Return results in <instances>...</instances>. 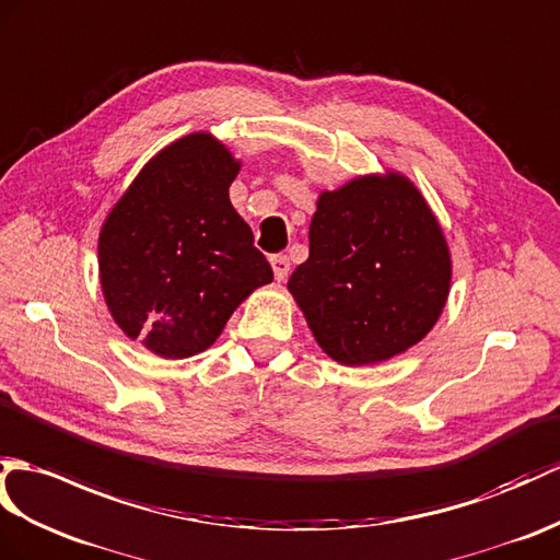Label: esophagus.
I'll list each match as a JSON object with an SVG mask.
<instances>
[{"instance_id":"obj_1","label":"esophagus","mask_w":560,"mask_h":560,"mask_svg":"<svg viewBox=\"0 0 560 560\" xmlns=\"http://www.w3.org/2000/svg\"><path fill=\"white\" fill-rule=\"evenodd\" d=\"M269 262H271V269H275L277 281H285V279H289V271H291L289 257H285V255H275V257L269 259Z\"/></svg>"}]
</instances>
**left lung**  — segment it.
<instances>
[{"mask_svg":"<svg viewBox=\"0 0 560 560\" xmlns=\"http://www.w3.org/2000/svg\"><path fill=\"white\" fill-rule=\"evenodd\" d=\"M451 255L406 176H362L322 192L310 257L289 291L324 353L372 365L422 341L446 305Z\"/></svg>","mask_w":560,"mask_h":560,"instance_id":"1","label":"left lung"}]
</instances>
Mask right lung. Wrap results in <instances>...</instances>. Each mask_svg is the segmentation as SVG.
Returning a JSON list of instances; mask_svg holds the SVG:
<instances>
[{
  "instance_id": "right-lung-1",
  "label": "right lung",
  "mask_w": 560,
  "mask_h": 560,
  "mask_svg": "<svg viewBox=\"0 0 560 560\" xmlns=\"http://www.w3.org/2000/svg\"><path fill=\"white\" fill-rule=\"evenodd\" d=\"M241 164L210 133L164 148L100 233L104 301L126 336L162 358L210 348L257 285L275 279L229 186Z\"/></svg>"
}]
</instances>
